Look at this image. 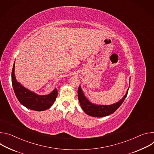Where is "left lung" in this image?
Returning a JSON list of instances; mask_svg holds the SVG:
<instances>
[{"label":"left lung","instance_id":"8db88e82","mask_svg":"<svg viewBox=\"0 0 154 154\" xmlns=\"http://www.w3.org/2000/svg\"><path fill=\"white\" fill-rule=\"evenodd\" d=\"M128 89H127L125 95L122 97V99H121L118 102H117V103L109 105H102L92 103V102H91L87 98V97L84 95L81 89V86H79L78 88V97L80 105L83 111L86 112V114L92 117H101L107 116L112 114L121 106V105H122L123 101H124L125 98L127 95Z\"/></svg>","mask_w":154,"mask_h":154}]
</instances>
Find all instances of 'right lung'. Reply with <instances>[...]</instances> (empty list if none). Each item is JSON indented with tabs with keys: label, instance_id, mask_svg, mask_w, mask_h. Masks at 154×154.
Returning a JSON list of instances; mask_svg holds the SVG:
<instances>
[{
	"label": "right lung",
	"instance_id": "1",
	"mask_svg": "<svg viewBox=\"0 0 154 154\" xmlns=\"http://www.w3.org/2000/svg\"><path fill=\"white\" fill-rule=\"evenodd\" d=\"M15 61L11 72V82L14 94L20 102L26 108L37 111H42L51 108L57 98V90L55 88L53 92L48 95H40L37 94L21 85L17 81L14 75Z\"/></svg>",
	"mask_w": 154,
	"mask_h": 154
}]
</instances>
